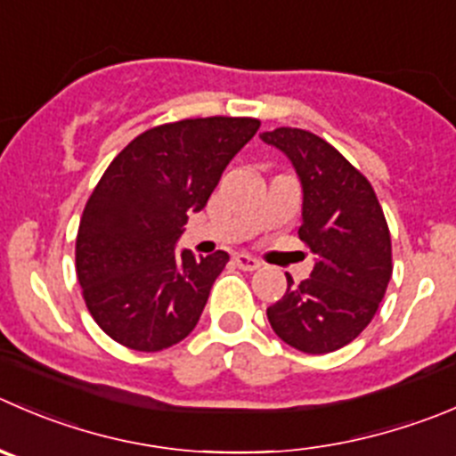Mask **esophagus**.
I'll return each mask as SVG.
<instances>
[{
  "label": "esophagus",
  "instance_id": "obj_1",
  "mask_svg": "<svg viewBox=\"0 0 456 456\" xmlns=\"http://www.w3.org/2000/svg\"><path fill=\"white\" fill-rule=\"evenodd\" d=\"M233 263H236L240 269H245V272H256V269L260 267L258 260L249 254H236L233 256Z\"/></svg>",
  "mask_w": 456,
  "mask_h": 456
}]
</instances>
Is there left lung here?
<instances>
[{
	"instance_id": "left-lung-1",
	"label": "left lung",
	"mask_w": 456,
	"mask_h": 456,
	"mask_svg": "<svg viewBox=\"0 0 456 456\" xmlns=\"http://www.w3.org/2000/svg\"><path fill=\"white\" fill-rule=\"evenodd\" d=\"M260 138L281 149L303 184L298 238L316 254L312 273L267 307L278 338L305 354L352 343L377 314L392 276V240L370 180L318 135L278 126Z\"/></svg>"
}]
</instances>
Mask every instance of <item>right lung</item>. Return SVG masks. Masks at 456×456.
Listing matches in <instances>:
<instances>
[{
  "mask_svg": "<svg viewBox=\"0 0 456 456\" xmlns=\"http://www.w3.org/2000/svg\"><path fill=\"white\" fill-rule=\"evenodd\" d=\"M258 126L227 116L153 126L95 184L79 218L75 272L93 321L116 343L160 352L191 334L229 256L175 254V240Z\"/></svg>",
  "mask_w": 456,
  "mask_h": 456,
  "instance_id": "1",
  "label": "right lung"
}]
</instances>
